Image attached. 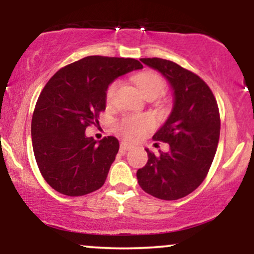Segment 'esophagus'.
Returning <instances> with one entry per match:
<instances>
[{
    "instance_id": "obj_1",
    "label": "esophagus",
    "mask_w": 254,
    "mask_h": 254,
    "mask_svg": "<svg viewBox=\"0 0 254 254\" xmlns=\"http://www.w3.org/2000/svg\"><path fill=\"white\" fill-rule=\"evenodd\" d=\"M131 148H132V145L127 143V142H122L121 143V151H127V150H130Z\"/></svg>"
}]
</instances>
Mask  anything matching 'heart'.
<instances>
[{"label":"heart","instance_id":"obj_1","mask_svg":"<svg viewBox=\"0 0 254 254\" xmlns=\"http://www.w3.org/2000/svg\"><path fill=\"white\" fill-rule=\"evenodd\" d=\"M137 87L145 98H157L162 95L167 89V82L165 77L159 72L153 70H145L138 74L135 78ZM119 87V81L116 80L109 84L105 93V101L111 106L115 101L116 93ZM154 119L149 116H127L118 122V130L123 136L129 139H136L143 136L147 131L153 129Z\"/></svg>","mask_w":254,"mask_h":254}]
</instances>
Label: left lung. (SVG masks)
Instances as JSON below:
<instances>
[{
	"label": "left lung",
	"instance_id": "1",
	"mask_svg": "<svg viewBox=\"0 0 254 254\" xmlns=\"http://www.w3.org/2000/svg\"><path fill=\"white\" fill-rule=\"evenodd\" d=\"M167 78L174 90V106L154 141L170 144L137 171L142 190L164 200H176L193 192L210 170L220 139L221 119L211 89L197 74L162 58H141Z\"/></svg>",
	"mask_w": 254,
	"mask_h": 254
}]
</instances>
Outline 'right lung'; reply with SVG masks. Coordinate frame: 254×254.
<instances>
[{"instance_id": "obj_1", "label": "right lung", "mask_w": 254, "mask_h": 254, "mask_svg": "<svg viewBox=\"0 0 254 254\" xmlns=\"http://www.w3.org/2000/svg\"><path fill=\"white\" fill-rule=\"evenodd\" d=\"M143 68L133 58L88 56L60 69L45 84L32 116L40 173L54 190L77 197L104 185L119 149L116 137H86L106 109L105 93L121 75Z\"/></svg>"}]
</instances>
